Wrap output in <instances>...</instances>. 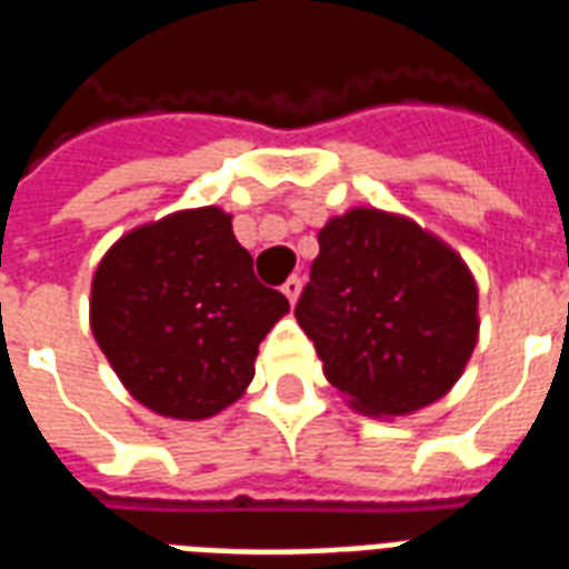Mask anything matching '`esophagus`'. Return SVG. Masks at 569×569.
I'll return each instance as SVG.
<instances>
[{
  "label": "esophagus",
  "mask_w": 569,
  "mask_h": 569,
  "mask_svg": "<svg viewBox=\"0 0 569 569\" xmlns=\"http://www.w3.org/2000/svg\"><path fill=\"white\" fill-rule=\"evenodd\" d=\"M299 290H302V281H299L297 276H290V279L284 281V284H281V293H284V297L290 299V306H293V302H297V299H299Z\"/></svg>",
  "instance_id": "esophagus-1"
}]
</instances>
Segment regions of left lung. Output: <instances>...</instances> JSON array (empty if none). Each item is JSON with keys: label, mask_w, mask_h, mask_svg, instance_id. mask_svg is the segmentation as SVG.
I'll list each match as a JSON object with an SVG mask.
<instances>
[{"label": "left lung", "mask_w": 569, "mask_h": 569, "mask_svg": "<svg viewBox=\"0 0 569 569\" xmlns=\"http://www.w3.org/2000/svg\"><path fill=\"white\" fill-rule=\"evenodd\" d=\"M317 240L293 313L326 379L372 417H402L443 397L479 340L467 263L417 222L376 208L335 217Z\"/></svg>", "instance_id": "1"}]
</instances>
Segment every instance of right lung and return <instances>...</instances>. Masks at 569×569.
Returning a JSON list of instances; mask_svg holds the SVG:
<instances>
[{"label": "right lung", "mask_w": 569, "mask_h": 569, "mask_svg": "<svg viewBox=\"0 0 569 569\" xmlns=\"http://www.w3.org/2000/svg\"><path fill=\"white\" fill-rule=\"evenodd\" d=\"M263 288L220 208L140 226L99 261L90 329L129 393L172 420H206L243 397L258 343L288 313Z\"/></svg>", "instance_id": "add662e5"}]
</instances>
